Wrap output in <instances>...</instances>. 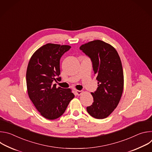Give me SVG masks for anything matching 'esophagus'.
<instances>
[{
    "label": "esophagus",
    "mask_w": 152,
    "mask_h": 152,
    "mask_svg": "<svg viewBox=\"0 0 152 152\" xmlns=\"http://www.w3.org/2000/svg\"><path fill=\"white\" fill-rule=\"evenodd\" d=\"M76 95H77V96H80V95H81L82 94V91H79V90H76Z\"/></svg>",
    "instance_id": "obj_1"
}]
</instances>
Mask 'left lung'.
<instances>
[{"label": "left lung", "instance_id": "obj_1", "mask_svg": "<svg viewBox=\"0 0 152 152\" xmlns=\"http://www.w3.org/2000/svg\"><path fill=\"white\" fill-rule=\"evenodd\" d=\"M79 49L91 58L98 81L97 90L91 93L94 102L86 110L95 118H105L117 107L123 91L120 58L113 46L99 39L85 43Z\"/></svg>", "mask_w": 152, "mask_h": 152}]
</instances>
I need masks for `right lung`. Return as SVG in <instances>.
I'll list each match as a JSON object with an SVG mask.
<instances>
[{
	"label": "right lung",
	"mask_w": 152,
	"mask_h": 152,
	"mask_svg": "<svg viewBox=\"0 0 152 152\" xmlns=\"http://www.w3.org/2000/svg\"><path fill=\"white\" fill-rule=\"evenodd\" d=\"M71 46L48 43L31 56L26 71L28 96L40 114L48 120L61 117L75 97L71 89L56 88L53 80H61L60 59Z\"/></svg>",
	"instance_id": "1"
}]
</instances>
